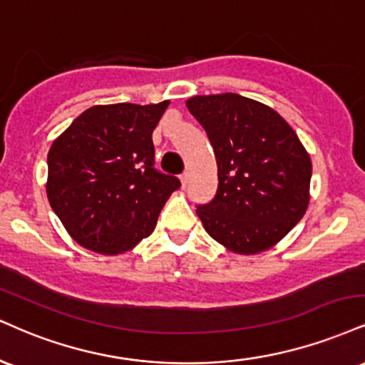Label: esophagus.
<instances>
[{
  "mask_svg": "<svg viewBox=\"0 0 365 365\" xmlns=\"http://www.w3.org/2000/svg\"><path fill=\"white\" fill-rule=\"evenodd\" d=\"M188 178H190V177H188V173H182V175H180V182H182V187H183V188H185V187L188 185Z\"/></svg>",
  "mask_w": 365,
  "mask_h": 365,
  "instance_id": "34e87169",
  "label": "esophagus"
}]
</instances>
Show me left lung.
Here are the masks:
<instances>
[{"label": "left lung", "mask_w": 365, "mask_h": 365, "mask_svg": "<svg viewBox=\"0 0 365 365\" xmlns=\"http://www.w3.org/2000/svg\"><path fill=\"white\" fill-rule=\"evenodd\" d=\"M188 112L204 127L217 161V192L197 205L205 231L230 252L277 245L309 204L311 158L274 108L236 93L197 95Z\"/></svg>", "instance_id": "obj_1"}]
</instances>
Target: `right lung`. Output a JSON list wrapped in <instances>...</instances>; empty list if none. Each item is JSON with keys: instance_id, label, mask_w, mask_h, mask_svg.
<instances>
[{"instance_id": "obj_1", "label": "right lung", "mask_w": 365, "mask_h": 365, "mask_svg": "<svg viewBox=\"0 0 365 365\" xmlns=\"http://www.w3.org/2000/svg\"><path fill=\"white\" fill-rule=\"evenodd\" d=\"M170 102L95 105L47 155V199L69 236L91 252H129L155 231L180 180L155 170L153 130Z\"/></svg>"}]
</instances>
